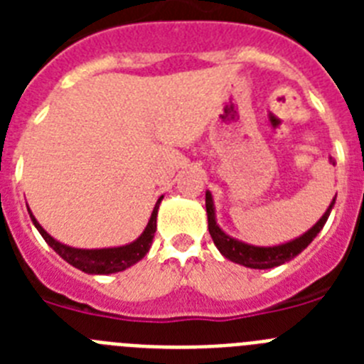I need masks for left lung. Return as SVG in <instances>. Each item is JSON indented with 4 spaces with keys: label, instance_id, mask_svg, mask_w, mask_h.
Returning a JSON list of instances; mask_svg holds the SVG:
<instances>
[{
    "label": "left lung",
    "instance_id": "left-lung-1",
    "mask_svg": "<svg viewBox=\"0 0 364 364\" xmlns=\"http://www.w3.org/2000/svg\"><path fill=\"white\" fill-rule=\"evenodd\" d=\"M333 204H336V198L330 202V205H328V210L324 211L323 217L315 222L314 226H311L306 233H302L297 239L277 244V246H253V244H246L239 239H233V237H230V235L224 233V231L220 230V226L217 224V218H215L213 197H211L210 191H205L208 228H210V235L211 239H213L215 246H217L218 252L226 257V259H230L231 262H237V264L253 269L275 268V266L284 264V262L291 260L294 257H297L302 250H306L308 244L317 237V233H319V231L323 230L324 224H326Z\"/></svg>",
    "mask_w": 364,
    "mask_h": 364
}]
</instances>
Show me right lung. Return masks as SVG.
I'll return each instance as SVG.
<instances>
[{
    "instance_id": "right-lung-1",
    "label": "right lung",
    "mask_w": 364,
    "mask_h": 364,
    "mask_svg": "<svg viewBox=\"0 0 364 364\" xmlns=\"http://www.w3.org/2000/svg\"><path fill=\"white\" fill-rule=\"evenodd\" d=\"M162 198L164 197H160L159 200H156V205H154L153 213H151V218L149 222H147L146 230L142 231V235H140L136 240L125 244V246L100 247V250H80V247L62 244L60 240L50 237V235L40 226V222L36 220V217L32 215L31 210H28V215H31L32 224H34L36 230L40 231V235L45 239V242L49 244L54 252L62 257L65 262H69L74 268L82 269V272L91 273V275H109V273H118L131 268L133 264H136L138 260H142L144 257L147 255L151 244H153L154 231H156V215H159V205L160 202H162Z\"/></svg>"
}]
</instances>
